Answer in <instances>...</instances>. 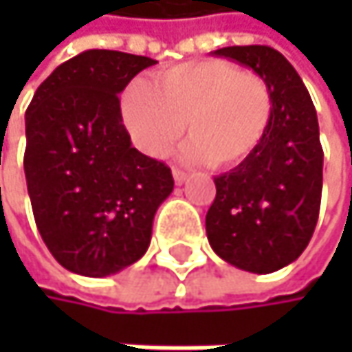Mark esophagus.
<instances>
[{
	"label": "esophagus",
	"instance_id": "esophagus-1",
	"mask_svg": "<svg viewBox=\"0 0 352 352\" xmlns=\"http://www.w3.org/2000/svg\"><path fill=\"white\" fill-rule=\"evenodd\" d=\"M173 179H175V183H185V179H187V173L183 171V169H179V167H173Z\"/></svg>",
	"mask_w": 352,
	"mask_h": 352
}]
</instances>
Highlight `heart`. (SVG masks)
<instances>
[{"instance_id":"heart-1","label":"heart","mask_w":352,"mask_h":352,"mask_svg":"<svg viewBox=\"0 0 352 352\" xmlns=\"http://www.w3.org/2000/svg\"><path fill=\"white\" fill-rule=\"evenodd\" d=\"M122 122L138 151L167 157L185 132L183 159L228 169L250 159L273 120V96L256 73L218 58L175 65L132 83L120 102Z\"/></svg>"}]
</instances>
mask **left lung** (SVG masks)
<instances>
[{
  "instance_id": "obj_1",
  "label": "left lung",
  "mask_w": 352,
  "mask_h": 352,
  "mask_svg": "<svg viewBox=\"0 0 352 352\" xmlns=\"http://www.w3.org/2000/svg\"><path fill=\"white\" fill-rule=\"evenodd\" d=\"M232 58L261 75L273 96V120L256 153L214 177L216 197L206 214L214 252L250 273H273L308 246L322 197L316 107L292 63L271 46H226Z\"/></svg>"
}]
</instances>
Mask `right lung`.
I'll use <instances>...</instances> for the list:
<instances>
[{
    "mask_svg": "<svg viewBox=\"0 0 352 352\" xmlns=\"http://www.w3.org/2000/svg\"><path fill=\"white\" fill-rule=\"evenodd\" d=\"M157 60L85 50L58 65L26 109L24 173L38 232L85 277L113 275L151 245L171 169L130 142L118 94Z\"/></svg>",
    "mask_w": 352,
    "mask_h": 352,
    "instance_id": "obj_1",
    "label": "right lung"
}]
</instances>
